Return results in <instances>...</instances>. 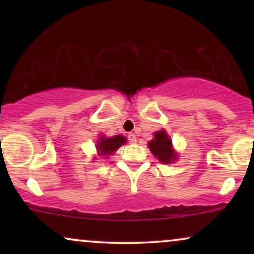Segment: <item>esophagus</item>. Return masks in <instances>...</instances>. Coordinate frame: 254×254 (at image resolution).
I'll return each mask as SVG.
<instances>
[{
	"label": "esophagus",
	"mask_w": 254,
	"mask_h": 254,
	"mask_svg": "<svg viewBox=\"0 0 254 254\" xmlns=\"http://www.w3.org/2000/svg\"><path fill=\"white\" fill-rule=\"evenodd\" d=\"M127 139H129L130 143H136V141H137L136 135H135V133H132V132H130L129 135H127Z\"/></svg>",
	"instance_id": "1"
}]
</instances>
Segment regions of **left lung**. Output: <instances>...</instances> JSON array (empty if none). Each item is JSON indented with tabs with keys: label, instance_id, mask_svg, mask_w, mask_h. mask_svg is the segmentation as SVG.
<instances>
[{
	"label": "left lung",
	"instance_id": "8db88e82",
	"mask_svg": "<svg viewBox=\"0 0 254 254\" xmlns=\"http://www.w3.org/2000/svg\"><path fill=\"white\" fill-rule=\"evenodd\" d=\"M155 138L150 141L148 145L151 153L164 164H170L177 159V155L172 149V141L165 131H157L155 132Z\"/></svg>",
	"mask_w": 254,
	"mask_h": 254
}]
</instances>
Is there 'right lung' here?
I'll list each match as a JSON object with an SVG mask.
<instances>
[{
    "label": "right lung",
    "instance_id": "1",
    "mask_svg": "<svg viewBox=\"0 0 254 254\" xmlns=\"http://www.w3.org/2000/svg\"><path fill=\"white\" fill-rule=\"evenodd\" d=\"M125 142H127V139H125L124 136H115L110 137V138H105V137L101 136V138L99 139L97 144V148L101 155H109V154L113 153L116 149H118Z\"/></svg>",
    "mask_w": 254,
    "mask_h": 254
}]
</instances>
